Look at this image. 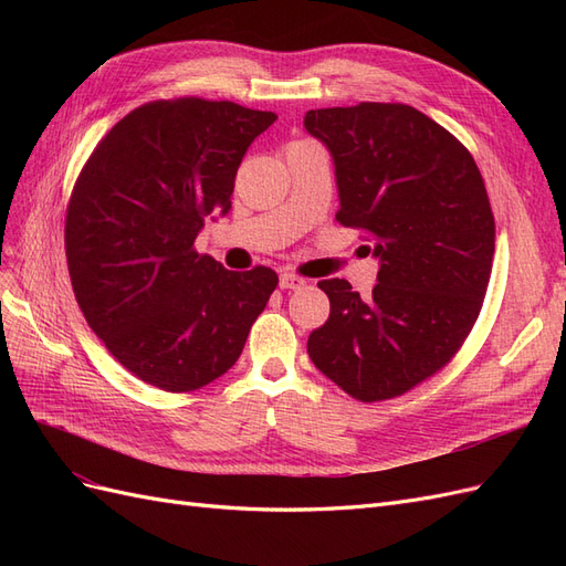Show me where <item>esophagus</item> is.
Returning <instances> with one entry per match:
<instances>
[{"label":"esophagus","mask_w":566,"mask_h":566,"mask_svg":"<svg viewBox=\"0 0 566 566\" xmlns=\"http://www.w3.org/2000/svg\"><path fill=\"white\" fill-rule=\"evenodd\" d=\"M304 283L306 281L295 276V273H281V279H279L281 290H300V287H304Z\"/></svg>","instance_id":"1"}]
</instances>
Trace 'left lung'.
<instances>
[{"label": "left lung", "instance_id": "left-lung-1", "mask_svg": "<svg viewBox=\"0 0 566 566\" xmlns=\"http://www.w3.org/2000/svg\"><path fill=\"white\" fill-rule=\"evenodd\" d=\"M328 148L337 221L366 229L378 285L321 281L331 316L310 335L314 366L358 401H382L451 361L482 310L495 250L484 179L468 148L403 104L304 115Z\"/></svg>", "mask_w": 566, "mask_h": 566}]
</instances>
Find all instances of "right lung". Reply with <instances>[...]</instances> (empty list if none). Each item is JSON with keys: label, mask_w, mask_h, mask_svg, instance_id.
I'll return each mask as SVG.
<instances>
[{"label": "right lung", "mask_w": 566, "mask_h": 566, "mask_svg": "<svg viewBox=\"0 0 566 566\" xmlns=\"http://www.w3.org/2000/svg\"><path fill=\"white\" fill-rule=\"evenodd\" d=\"M231 101H153L104 136L65 214V256L90 328L136 378L191 391L241 356L276 271H229L193 243L227 217L238 165L276 123Z\"/></svg>", "instance_id": "right-lung-1"}]
</instances>
